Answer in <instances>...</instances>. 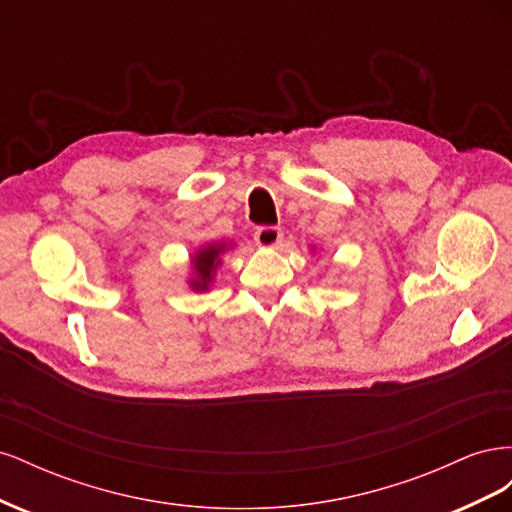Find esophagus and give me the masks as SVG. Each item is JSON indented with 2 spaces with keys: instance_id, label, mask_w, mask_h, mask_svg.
<instances>
[{
  "instance_id": "34e87169",
  "label": "esophagus",
  "mask_w": 512,
  "mask_h": 512,
  "mask_svg": "<svg viewBox=\"0 0 512 512\" xmlns=\"http://www.w3.org/2000/svg\"><path fill=\"white\" fill-rule=\"evenodd\" d=\"M282 237H284V232L275 226H262L256 230V235H254L256 243L260 247H277L282 243Z\"/></svg>"
}]
</instances>
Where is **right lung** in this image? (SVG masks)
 Listing matches in <instances>:
<instances>
[{
    "label": "right lung",
    "mask_w": 512,
    "mask_h": 512,
    "mask_svg": "<svg viewBox=\"0 0 512 512\" xmlns=\"http://www.w3.org/2000/svg\"><path fill=\"white\" fill-rule=\"evenodd\" d=\"M226 252V243H209L194 254L192 265H194V277L190 280V286L194 290H207L213 282V273L222 262V254Z\"/></svg>",
    "instance_id": "right-lung-1"
}]
</instances>
